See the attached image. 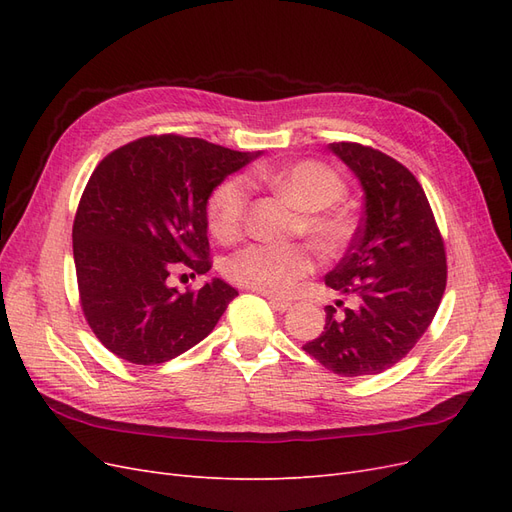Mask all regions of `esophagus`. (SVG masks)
I'll use <instances>...</instances> for the list:
<instances>
[{
    "label": "esophagus",
    "mask_w": 512,
    "mask_h": 512,
    "mask_svg": "<svg viewBox=\"0 0 512 512\" xmlns=\"http://www.w3.org/2000/svg\"><path fill=\"white\" fill-rule=\"evenodd\" d=\"M269 305L275 309V312H286V309L292 307L290 301H282V299H273V297H267Z\"/></svg>",
    "instance_id": "obj_1"
}]
</instances>
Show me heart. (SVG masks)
Listing matches in <instances>:
<instances>
[{
  "mask_svg": "<svg viewBox=\"0 0 512 512\" xmlns=\"http://www.w3.org/2000/svg\"><path fill=\"white\" fill-rule=\"evenodd\" d=\"M254 177L286 196L301 211V230L320 252H337L352 235V220L331 209L346 194V183L335 170L316 160H303L284 168H258ZM250 181L228 177L209 198V228L220 241H235L245 226L250 209ZM312 271V256L294 243H250L226 260L232 282L265 292L269 297H288Z\"/></svg>",
  "mask_w": 512,
  "mask_h": 512,
  "instance_id": "b5f03b06",
  "label": "heart"
}]
</instances>
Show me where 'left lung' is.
<instances>
[{"label":"left lung","instance_id":"obj_1","mask_svg":"<svg viewBox=\"0 0 512 512\" xmlns=\"http://www.w3.org/2000/svg\"><path fill=\"white\" fill-rule=\"evenodd\" d=\"M329 149L363 185L365 211L348 254L324 284L356 294L359 305L337 318L327 307L324 331L305 344L333 374L354 378L393 367L436 316L446 288V252L421 183L386 153L359 143Z\"/></svg>","mask_w":512,"mask_h":512}]
</instances>
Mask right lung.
Wrapping results in <instances>:
<instances>
[{"label":"right lung","instance_id":"right-lung-1","mask_svg":"<svg viewBox=\"0 0 512 512\" xmlns=\"http://www.w3.org/2000/svg\"><path fill=\"white\" fill-rule=\"evenodd\" d=\"M258 153L179 134L143 136L91 173L72 226L85 320L104 348L136 365L166 363L213 331L237 290L220 277L179 292L170 271L211 269V192Z\"/></svg>","mask_w":512,"mask_h":512}]
</instances>
